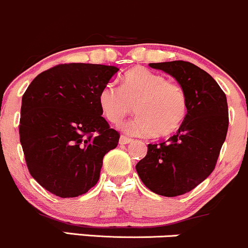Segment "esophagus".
Returning a JSON list of instances; mask_svg holds the SVG:
<instances>
[{"mask_svg": "<svg viewBox=\"0 0 248 248\" xmlns=\"http://www.w3.org/2000/svg\"><path fill=\"white\" fill-rule=\"evenodd\" d=\"M132 140L129 137H125V136H121V138H119V144H129V143H131Z\"/></svg>", "mask_w": 248, "mask_h": 248, "instance_id": "1", "label": "esophagus"}]
</instances>
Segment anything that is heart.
<instances>
[{
  "label": "heart",
  "mask_w": 248,
  "mask_h": 248,
  "mask_svg": "<svg viewBox=\"0 0 248 248\" xmlns=\"http://www.w3.org/2000/svg\"><path fill=\"white\" fill-rule=\"evenodd\" d=\"M100 111L106 121L121 125L135 106L137 117L124 126L135 137H167L176 132L188 112L187 92L181 84L143 67L124 74L121 87L108 82L98 95Z\"/></svg>",
  "instance_id": "heart-1"
}]
</instances>
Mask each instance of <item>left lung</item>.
<instances>
[{
	"label": "left lung",
	"instance_id": "1",
	"mask_svg": "<svg viewBox=\"0 0 248 248\" xmlns=\"http://www.w3.org/2000/svg\"><path fill=\"white\" fill-rule=\"evenodd\" d=\"M183 86L188 112L178 131L167 142L148 144L136 166L140 180L154 193L168 198L188 193L212 174L228 130L225 92L206 71L188 61L149 63Z\"/></svg>",
	"mask_w": 248,
	"mask_h": 248
}]
</instances>
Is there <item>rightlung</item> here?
Here are the masks:
<instances>
[{
  "label": "right lung",
  "instance_id": "right-lung-1",
  "mask_svg": "<svg viewBox=\"0 0 248 248\" xmlns=\"http://www.w3.org/2000/svg\"><path fill=\"white\" fill-rule=\"evenodd\" d=\"M119 70L63 63L40 73L26 90L18 125L34 180L59 198L87 193L99 180L105 154L119 134L102 117L98 95Z\"/></svg>",
  "mask_w": 248,
  "mask_h": 248
}]
</instances>
